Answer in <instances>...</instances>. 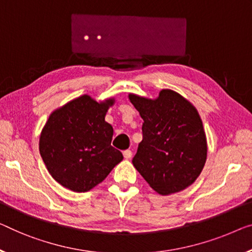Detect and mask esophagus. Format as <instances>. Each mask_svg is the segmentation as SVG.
Returning <instances> with one entry per match:
<instances>
[{
	"mask_svg": "<svg viewBox=\"0 0 252 252\" xmlns=\"http://www.w3.org/2000/svg\"><path fill=\"white\" fill-rule=\"evenodd\" d=\"M123 156H125V158L129 159V158H131V157H132V152H131L130 149H126V150H125V152H123Z\"/></svg>",
	"mask_w": 252,
	"mask_h": 252,
	"instance_id": "esophagus-1",
	"label": "esophagus"
}]
</instances>
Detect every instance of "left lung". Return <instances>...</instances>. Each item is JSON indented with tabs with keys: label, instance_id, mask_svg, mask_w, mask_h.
<instances>
[{
	"label": "left lung",
	"instance_id": "left-lung-1",
	"mask_svg": "<svg viewBox=\"0 0 252 252\" xmlns=\"http://www.w3.org/2000/svg\"><path fill=\"white\" fill-rule=\"evenodd\" d=\"M144 120L133 166L150 188L167 196L192 185L207 158V140L197 108L171 89L155 99L129 94Z\"/></svg>",
	"mask_w": 252,
	"mask_h": 252
}]
</instances>
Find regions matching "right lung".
<instances>
[{
	"instance_id": "obj_1",
	"label": "right lung",
	"mask_w": 252,
	"mask_h": 252,
	"mask_svg": "<svg viewBox=\"0 0 252 252\" xmlns=\"http://www.w3.org/2000/svg\"><path fill=\"white\" fill-rule=\"evenodd\" d=\"M114 98L97 102L82 95L56 108L39 137V153L56 182L74 192L99 185L121 160L111 146L113 127L105 121Z\"/></svg>"
}]
</instances>
